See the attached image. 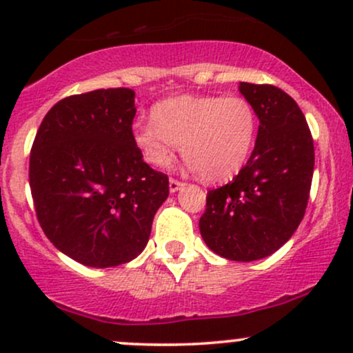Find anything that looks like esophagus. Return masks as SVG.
<instances>
[{
    "instance_id": "esophagus-1",
    "label": "esophagus",
    "mask_w": 353,
    "mask_h": 353,
    "mask_svg": "<svg viewBox=\"0 0 353 353\" xmlns=\"http://www.w3.org/2000/svg\"><path fill=\"white\" fill-rule=\"evenodd\" d=\"M182 185H184V182H181V181H177V179H169V190H171V192H177V190H179Z\"/></svg>"
}]
</instances>
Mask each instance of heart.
I'll return each instance as SVG.
<instances>
[{
  "label": "heart",
  "instance_id": "obj_1",
  "mask_svg": "<svg viewBox=\"0 0 353 353\" xmlns=\"http://www.w3.org/2000/svg\"><path fill=\"white\" fill-rule=\"evenodd\" d=\"M154 121L132 125V143L154 168H165L177 145L204 181L221 182L244 168L257 136V114L242 96L182 94L157 103Z\"/></svg>",
  "mask_w": 353,
  "mask_h": 353
}]
</instances>
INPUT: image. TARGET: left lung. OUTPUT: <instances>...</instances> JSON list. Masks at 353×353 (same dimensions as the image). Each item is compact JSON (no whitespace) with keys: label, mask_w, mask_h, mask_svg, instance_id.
I'll return each mask as SVG.
<instances>
[{"label":"left lung","mask_w":353,"mask_h":353,"mask_svg":"<svg viewBox=\"0 0 353 353\" xmlns=\"http://www.w3.org/2000/svg\"><path fill=\"white\" fill-rule=\"evenodd\" d=\"M259 117L255 148L232 182L208 192L199 221L212 252L250 262L274 254L302 222L314 176V141L297 103L272 84L241 83Z\"/></svg>","instance_id":"1"}]
</instances>
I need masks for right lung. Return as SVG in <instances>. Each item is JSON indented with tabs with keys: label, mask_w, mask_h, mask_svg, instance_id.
Listing matches in <instances>:
<instances>
[{
	"label": "right lung",
	"mask_w": 353,
	"mask_h": 353,
	"mask_svg": "<svg viewBox=\"0 0 353 353\" xmlns=\"http://www.w3.org/2000/svg\"><path fill=\"white\" fill-rule=\"evenodd\" d=\"M134 91L96 89L56 103L36 132L30 185L56 249L88 267H116L144 250L169 179L132 143Z\"/></svg>",
	"instance_id": "add662e5"
}]
</instances>
